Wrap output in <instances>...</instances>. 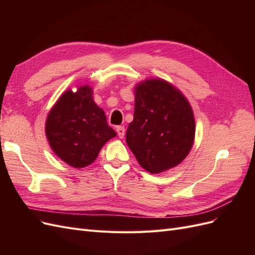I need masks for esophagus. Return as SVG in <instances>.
Masks as SVG:
<instances>
[{"label": "esophagus", "mask_w": 255, "mask_h": 255, "mask_svg": "<svg viewBox=\"0 0 255 255\" xmlns=\"http://www.w3.org/2000/svg\"><path fill=\"white\" fill-rule=\"evenodd\" d=\"M117 133H118L119 138H123V137H125V134H126L125 128H123V127H118V128H117Z\"/></svg>", "instance_id": "1"}]
</instances>
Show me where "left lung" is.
I'll use <instances>...</instances> for the list:
<instances>
[{
	"label": "left lung",
	"mask_w": 255,
	"mask_h": 255,
	"mask_svg": "<svg viewBox=\"0 0 255 255\" xmlns=\"http://www.w3.org/2000/svg\"><path fill=\"white\" fill-rule=\"evenodd\" d=\"M134 92V119L126 140L137 161L152 174L181 164L189 154L196 134L188 100L163 79L141 81Z\"/></svg>",
	"instance_id": "1"
}]
</instances>
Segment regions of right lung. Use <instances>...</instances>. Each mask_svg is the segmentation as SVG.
I'll use <instances>...</instances> for the list:
<instances>
[{"instance_id":"add662e5","label":"right lung","mask_w":255,"mask_h":255,"mask_svg":"<svg viewBox=\"0 0 255 255\" xmlns=\"http://www.w3.org/2000/svg\"><path fill=\"white\" fill-rule=\"evenodd\" d=\"M92 95L94 90L88 85L76 91L66 90L45 120V136L52 151L74 168L94 163L102 146L117 136Z\"/></svg>"}]
</instances>
